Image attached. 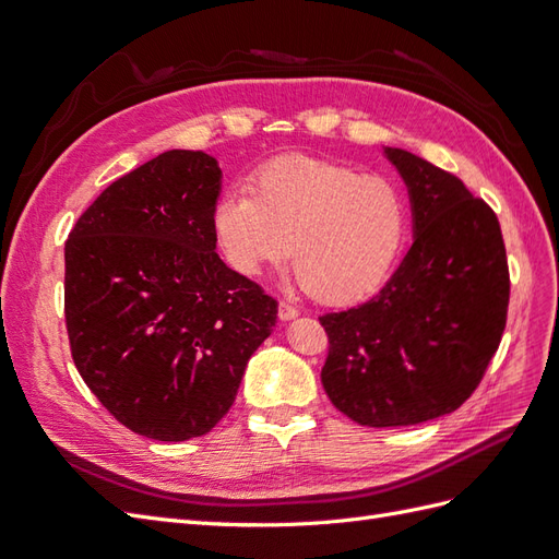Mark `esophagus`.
<instances>
[{"label":"esophagus","instance_id":"1","mask_svg":"<svg viewBox=\"0 0 559 559\" xmlns=\"http://www.w3.org/2000/svg\"><path fill=\"white\" fill-rule=\"evenodd\" d=\"M280 319H284V321H289V319H296L298 317V308L296 306H292V302H286V300H282L280 302Z\"/></svg>","mask_w":559,"mask_h":559}]
</instances>
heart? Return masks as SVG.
<instances>
[{
  "label": "heart",
  "mask_w": 559,
  "mask_h": 559,
  "mask_svg": "<svg viewBox=\"0 0 559 559\" xmlns=\"http://www.w3.org/2000/svg\"><path fill=\"white\" fill-rule=\"evenodd\" d=\"M408 216L392 181L302 156L263 165L251 193L228 191L212 212L226 263L259 277L292 259L324 302L376 292L399 259Z\"/></svg>",
  "instance_id": "b5f03b06"
}]
</instances>
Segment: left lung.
Instances as JSON below:
<instances>
[{
    "instance_id": "8db88e82",
    "label": "left lung",
    "mask_w": 559,
    "mask_h": 559,
    "mask_svg": "<svg viewBox=\"0 0 559 559\" xmlns=\"http://www.w3.org/2000/svg\"><path fill=\"white\" fill-rule=\"evenodd\" d=\"M384 154L408 183L415 242L378 296L319 317L321 384L337 411L378 429L460 408L499 349L511 296L495 210L411 151Z\"/></svg>"
}]
</instances>
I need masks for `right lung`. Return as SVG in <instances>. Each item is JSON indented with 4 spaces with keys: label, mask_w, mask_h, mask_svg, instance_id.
<instances>
[{
    "label": "right lung",
    "mask_w": 559,
    "mask_h": 559,
    "mask_svg": "<svg viewBox=\"0 0 559 559\" xmlns=\"http://www.w3.org/2000/svg\"><path fill=\"white\" fill-rule=\"evenodd\" d=\"M222 170L173 148L109 183L64 242L72 359L130 431L189 441L238 396L277 300L218 259Z\"/></svg>",
    "instance_id": "1"
}]
</instances>
